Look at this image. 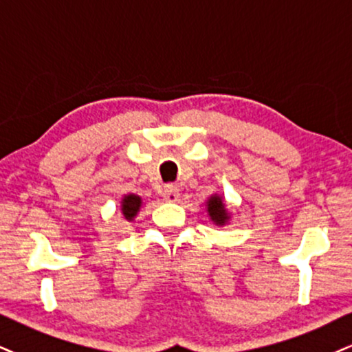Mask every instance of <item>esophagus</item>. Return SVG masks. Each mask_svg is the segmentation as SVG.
<instances>
[{"instance_id":"34e87169","label":"esophagus","mask_w":352,"mask_h":352,"mask_svg":"<svg viewBox=\"0 0 352 352\" xmlns=\"http://www.w3.org/2000/svg\"><path fill=\"white\" fill-rule=\"evenodd\" d=\"M179 196H181V192H179V188H177V186L169 184L163 190L164 201H168V202H176L177 199H179Z\"/></svg>"}]
</instances>
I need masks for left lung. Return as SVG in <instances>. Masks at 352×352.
I'll list each match as a JSON object with an SVG mask.
<instances>
[{
	"mask_svg": "<svg viewBox=\"0 0 352 352\" xmlns=\"http://www.w3.org/2000/svg\"><path fill=\"white\" fill-rule=\"evenodd\" d=\"M206 210L209 215L210 222L217 227H225V225L232 222V212L227 209L225 199L220 194H212L206 202Z\"/></svg>",
	"mask_w": 352,
	"mask_h": 352,
	"instance_id": "left-lung-1",
	"label": "left lung"
}]
</instances>
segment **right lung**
Masks as SVG:
<instances>
[{"label":"right lung","instance_id":"obj_1","mask_svg":"<svg viewBox=\"0 0 352 352\" xmlns=\"http://www.w3.org/2000/svg\"><path fill=\"white\" fill-rule=\"evenodd\" d=\"M142 197L137 194H125L120 201V215L125 222H133L138 212L142 209Z\"/></svg>","mask_w":352,"mask_h":352}]
</instances>
